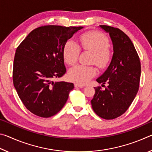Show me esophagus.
<instances>
[{
  "mask_svg": "<svg viewBox=\"0 0 152 152\" xmlns=\"http://www.w3.org/2000/svg\"><path fill=\"white\" fill-rule=\"evenodd\" d=\"M74 86L75 87H79V88H84L85 85H83V84H78V83H76L74 84Z\"/></svg>",
  "mask_w": 152,
  "mask_h": 152,
  "instance_id": "esophagus-1",
  "label": "esophagus"
}]
</instances>
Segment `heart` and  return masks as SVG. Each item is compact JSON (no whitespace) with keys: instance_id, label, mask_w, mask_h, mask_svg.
I'll return each instance as SVG.
<instances>
[{"instance_id":"heart-1","label":"heart","mask_w":152,"mask_h":152,"mask_svg":"<svg viewBox=\"0 0 152 152\" xmlns=\"http://www.w3.org/2000/svg\"><path fill=\"white\" fill-rule=\"evenodd\" d=\"M80 45L83 50L92 53L91 62L101 69L107 68L112 59V52L109 47V39L104 34L99 31H91L82 35L79 39ZM80 48L72 40L66 42L64 47L63 56L66 62L73 65L78 60ZM94 66L76 65L68 71L70 80L78 84H86L96 75Z\"/></svg>"}]
</instances>
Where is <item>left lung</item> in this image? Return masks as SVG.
I'll list each match as a JSON object with an SVG mask.
<instances>
[{"label": "left lung", "mask_w": 152, "mask_h": 152, "mask_svg": "<svg viewBox=\"0 0 152 152\" xmlns=\"http://www.w3.org/2000/svg\"><path fill=\"white\" fill-rule=\"evenodd\" d=\"M99 27L109 34L113 54L107 70L96 79L99 84L108 86L104 90L95 87L91 104L100 117L113 119L128 109L137 93L141 64L134 45L124 32L107 25Z\"/></svg>", "instance_id": "1"}]
</instances>
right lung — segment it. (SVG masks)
<instances>
[{
  "mask_svg": "<svg viewBox=\"0 0 152 152\" xmlns=\"http://www.w3.org/2000/svg\"><path fill=\"white\" fill-rule=\"evenodd\" d=\"M83 27L45 25L33 30L15 53L12 80L25 107L41 117L62 109L74 84L55 81L66 73L63 50L66 42Z\"/></svg>",
  "mask_w": 152,
  "mask_h": 152,
  "instance_id": "add662e5",
  "label": "right lung"
}]
</instances>
